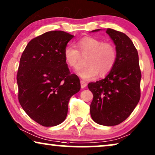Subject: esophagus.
<instances>
[{"instance_id": "obj_1", "label": "esophagus", "mask_w": 155, "mask_h": 155, "mask_svg": "<svg viewBox=\"0 0 155 155\" xmlns=\"http://www.w3.org/2000/svg\"><path fill=\"white\" fill-rule=\"evenodd\" d=\"M86 86H87V83H86V81H81V86L82 88L86 87Z\"/></svg>"}]
</instances>
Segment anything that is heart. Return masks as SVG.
Returning <instances> with one entry per match:
<instances>
[{"label":"heart","instance_id":"1","mask_svg":"<svg viewBox=\"0 0 155 155\" xmlns=\"http://www.w3.org/2000/svg\"><path fill=\"white\" fill-rule=\"evenodd\" d=\"M78 49L68 45L63 51L64 59L68 67L76 69L81 63V57H87L85 67L77 71V74L84 80H92L97 76H106L112 71L117 61V49L110 42L100 39L84 37L76 42Z\"/></svg>","mask_w":155,"mask_h":155}]
</instances>
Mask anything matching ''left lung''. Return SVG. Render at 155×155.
Here are the masks:
<instances>
[{"mask_svg": "<svg viewBox=\"0 0 155 155\" xmlns=\"http://www.w3.org/2000/svg\"><path fill=\"white\" fill-rule=\"evenodd\" d=\"M99 30H93V32ZM115 45V65L104 79L88 84L94 95L90 106L92 119L98 124L113 126L130 116L140 98L141 71L137 49L123 32L108 28Z\"/></svg>", "mask_w": 155, "mask_h": 155, "instance_id": "8db88e82", "label": "left lung"}]
</instances>
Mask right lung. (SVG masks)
Wrapping results in <instances>:
<instances>
[{
    "instance_id": "right-lung-1",
    "label": "right lung",
    "mask_w": 155,
    "mask_h": 155,
    "mask_svg": "<svg viewBox=\"0 0 155 155\" xmlns=\"http://www.w3.org/2000/svg\"><path fill=\"white\" fill-rule=\"evenodd\" d=\"M74 35L50 31L31 40L22 54L17 74L18 101L28 116L45 127L66 119L69 99L81 88L63 51Z\"/></svg>"
}]
</instances>
